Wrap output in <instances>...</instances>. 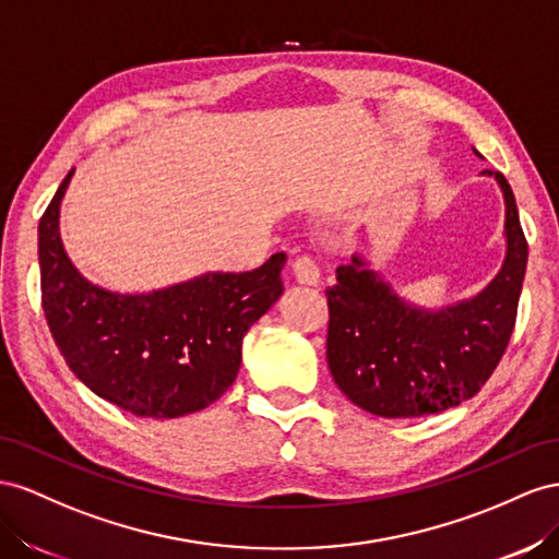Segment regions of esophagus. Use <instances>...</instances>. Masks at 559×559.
<instances>
[{
  "instance_id": "1",
  "label": "esophagus",
  "mask_w": 559,
  "mask_h": 559,
  "mask_svg": "<svg viewBox=\"0 0 559 559\" xmlns=\"http://www.w3.org/2000/svg\"><path fill=\"white\" fill-rule=\"evenodd\" d=\"M293 271L295 278L305 285H318L321 283V269L309 258V254H297L293 260Z\"/></svg>"
}]
</instances>
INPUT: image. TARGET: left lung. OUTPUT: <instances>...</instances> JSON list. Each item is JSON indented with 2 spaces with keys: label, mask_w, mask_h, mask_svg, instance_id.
<instances>
[{
  "label": "left lung",
  "mask_w": 559,
  "mask_h": 559,
  "mask_svg": "<svg viewBox=\"0 0 559 559\" xmlns=\"http://www.w3.org/2000/svg\"><path fill=\"white\" fill-rule=\"evenodd\" d=\"M485 173L503 191L506 260L475 297L430 311L397 297L360 254L337 266V283L325 290L328 365L334 384L365 412L389 419L438 414L468 401L497 370L515 328L527 238L508 180Z\"/></svg>",
  "instance_id": "left-lung-1"
}]
</instances>
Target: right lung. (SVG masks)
I'll return each instance as SVG.
<instances>
[{
	"label": "right lung",
	"instance_id": "add662e5",
	"mask_svg": "<svg viewBox=\"0 0 559 559\" xmlns=\"http://www.w3.org/2000/svg\"><path fill=\"white\" fill-rule=\"evenodd\" d=\"M74 170L39 219L41 307L76 379L135 417L175 419L225 393L250 325L283 295L285 252L252 271H209L162 290L111 293L79 274L58 217Z\"/></svg>",
	"mask_w": 559,
	"mask_h": 559
}]
</instances>
